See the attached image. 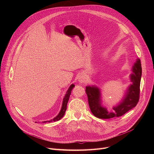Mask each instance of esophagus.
<instances>
[{
    "mask_svg": "<svg viewBox=\"0 0 154 154\" xmlns=\"http://www.w3.org/2000/svg\"><path fill=\"white\" fill-rule=\"evenodd\" d=\"M86 77H85V75H81L80 77H79V82H81V83H84L85 81H86Z\"/></svg>",
    "mask_w": 154,
    "mask_h": 154,
    "instance_id": "34e87169",
    "label": "esophagus"
}]
</instances>
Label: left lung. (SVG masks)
<instances>
[{
    "label": "left lung",
    "mask_w": 154,
    "mask_h": 154,
    "mask_svg": "<svg viewBox=\"0 0 154 154\" xmlns=\"http://www.w3.org/2000/svg\"><path fill=\"white\" fill-rule=\"evenodd\" d=\"M134 74L130 75L132 84L129 86L126 96L122 102L113 109L114 112H108L107 109L101 106L100 103V91L96 87L86 86V94L91 112L97 118L100 119H110L118 118L125 114L138 103L140 94V82L142 74L141 64L140 59L133 68Z\"/></svg>",
    "instance_id": "left-lung-1"
}]
</instances>
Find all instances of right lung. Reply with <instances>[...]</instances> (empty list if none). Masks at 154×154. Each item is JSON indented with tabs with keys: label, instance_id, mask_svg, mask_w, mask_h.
Masks as SVG:
<instances>
[{
	"label": "right lung",
	"instance_id": "1",
	"mask_svg": "<svg viewBox=\"0 0 154 154\" xmlns=\"http://www.w3.org/2000/svg\"><path fill=\"white\" fill-rule=\"evenodd\" d=\"M74 86V85L72 84L70 87L69 88L68 90L66 92V94L65 96H64V98L63 99V104H62V107H61V111L59 113V114L55 118H54L52 120H50V121H44L42 122H51L52 121H59L60 119H61L63 118V116H64V113H65V112L66 110V108H67V103L68 102V100H69V96H70V94H71V92L72 91V89L73 88Z\"/></svg>",
	"mask_w": 154,
	"mask_h": 154
}]
</instances>
